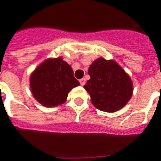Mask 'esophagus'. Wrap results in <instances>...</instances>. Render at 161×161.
Instances as JSON below:
<instances>
[{
	"label": "esophagus",
	"instance_id": "34e87169",
	"mask_svg": "<svg viewBox=\"0 0 161 161\" xmlns=\"http://www.w3.org/2000/svg\"><path fill=\"white\" fill-rule=\"evenodd\" d=\"M79 82H80V84L82 85V86H84L85 83H86V79H81L80 80H79Z\"/></svg>",
	"mask_w": 161,
	"mask_h": 161
}]
</instances>
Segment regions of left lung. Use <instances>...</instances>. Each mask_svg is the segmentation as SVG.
Returning a JSON list of instances; mask_svg holds the SVG:
<instances>
[{
  "label": "left lung",
  "instance_id": "obj_1",
  "mask_svg": "<svg viewBox=\"0 0 161 161\" xmlns=\"http://www.w3.org/2000/svg\"><path fill=\"white\" fill-rule=\"evenodd\" d=\"M91 79L84 85L92 104L101 111L114 113L122 108L133 95L129 75L114 60L99 57L89 66Z\"/></svg>",
  "mask_w": 161,
  "mask_h": 161
}]
</instances>
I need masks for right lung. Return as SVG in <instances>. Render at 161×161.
I'll list each match as a JSON object with an SVG mask.
<instances>
[{
    "instance_id": "1",
    "label": "right lung",
    "mask_w": 161,
    "mask_h": 161,
    "mask_svg": "<svg viewBox=\"0 0 161 161\" xmlns=\"http://www.w3.org/2000/svg\"><path fill=\"white\" fill-rule=\"evenodd\" d=\"M80 83L62 57L47 58L36 67L30 76L31 93L44 107H57L66 101L69 92Z\"/></svg>"
}]
</instances>
